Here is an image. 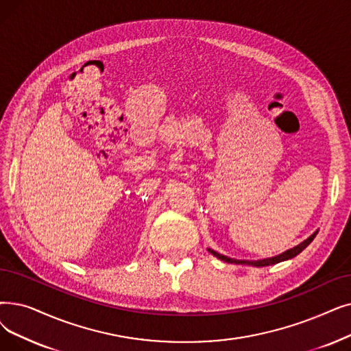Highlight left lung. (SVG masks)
Segmentation results:
<instances>
[{"label":"left lung","mask_w":351,"mask_h":351,"mask_svg":"<svg viewBox=\"0 0 351 351\" xmlns=\"http://www.w3.org/2000/svg\"><path fill=\"white\" fill-rule=\"evenodd\" d=\"M318 234V230L314 231L307 239H304L302 242H300L298 245H295L294 248H289L287 251H284L282 254H278L276 256H271V258H264V260H256V261H248V260H235V258H231V256H226V255H222L217 251H213L210 248H208V251L215 255L217 258H219L221 261H225L228 264H237V265H251V267H267V265H274V264H278V263H282V261H287V260H291V258L297 256L302 250H306L311 241L315 238V235Z\"/></svg>","instance_id":"obj_1"}]
</instances>
